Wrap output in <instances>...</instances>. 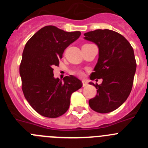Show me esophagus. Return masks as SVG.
<instances>
[{
	"label": "esophagus",
	"mask_w": 148,
	"mask_h": 148,
	"mask_svg": "<svg viewBox=\"0 0 148 148\" xmlns=\"http://www.w3.org/2000/svg\"><path fill=\"white\" fill-rule=\"evenodd\" d=\"M82 84H83V87H86L87 85V82H85V81H83L82 82Z\"/></svg>",
	"instance_id": "esophagus-1"
}]
</instances>
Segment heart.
Returning <instances> with one entry per match:
<instances>
[{"mask_svg":"<svg viewBox=\"0 0 148 148\" xmlns=\"http://www.w3.org/2000/svg\"><path fill=\"white\" fill-rule=\"evenodd\" d=\"M73 73L78 75V76H83L84 75V72L82 70H79V69H76V70H73Z\"/></svg>","mask_w":148,"mask_h":148,"instance_id":"b5f03b06","label":"heart"}]
</instances>
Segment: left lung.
Here are the masks:
<instances>
[{"mask_svg":"<svg viewBox=\"0 0 148 148\" xmlns=\"http://www.w3.org/2000/svg\"><path fill=\"white\" fill-rule=\"evenodd\" d=\"M84 35L99 51L90 79L103 80L101 84L90 83L97 89V94L89 105L97 113H110L119 108L131 92L136 69L133 49L123 35L113 30L96 29Z\"/></svg>","mask_w":148,"mask_h":148,"instance_id":"obj_1","label":"left lung"}]
</instances>
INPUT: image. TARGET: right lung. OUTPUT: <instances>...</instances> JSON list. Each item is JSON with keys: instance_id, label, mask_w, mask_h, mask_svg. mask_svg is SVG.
I'll use <instances>...</instances> for the list:
<instances>
[{"instance_id": "right-lung-1", "label": "right lung", "mask_w": 148, "mask_h": 148, "mask_svg": "<svg viewBox=\"0 0 148 148\" xmlns=\"http://www.w3.org/2000/svg\"><path fill=\"white\" fill-rule=\"evenodd\" d=\"M81 32H65L55 26H46L34 34L23 49L20 65L22 90L37 113L57 118L69 109L73 92L82 87L76 77L55 78L53 67L59 65L64 49L79 38Z\"/></svg>"}]
</instances>
